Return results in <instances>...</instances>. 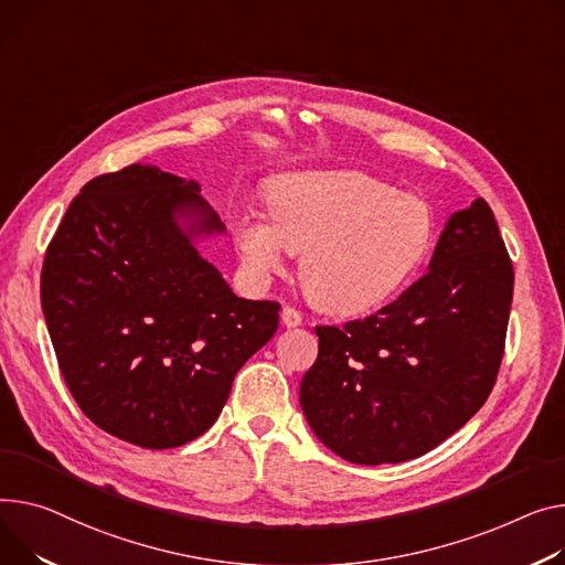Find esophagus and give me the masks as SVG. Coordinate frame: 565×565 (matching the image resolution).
I'll return each instance as SVG.
<instances>
[{
    "instance_id": "1",
    "label": "esophagus",
    "mask_w": 565,
    "mask_h": 565,
    "mask_svg": "<svg viewBox=\"0 0 565 565\" xmlns=\"http://www.w3.org/2000/svg\"><path fill=\"white\" fill-rule=\"evenodd\" d=\"M281 322H284V327H299L302 324V313H299L297 309H292V307H284L281 309Z\"/></svg>"
}]
</instances>
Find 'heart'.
Instances as JSON below:
<instances>
[{
  "mask_svg": "<svg viewBox=\"0 0 565 565\" xmlns=\"http://www.w3.org/2000/svg\"><path fill=\"white\" fill-rule=\"evenodd\" d=\"M270 220L245 209L234 238L245 266L266 277L286 249L302 252L299 275L333 313L386 305L423 268L436 236L431 206L361 172L302 170L273 179Z\"/></svg>",
  "mask_w": 565,
  "mask_h": 565,
  "instance_id": "b5f03b06",
  "label": "heart"
}]
</instances>
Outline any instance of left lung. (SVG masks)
Here are the masks:
<instances>
[{
  "mask_svg": "<svg viewBox=\"0 0 565 565\" xmlns=\"http://www.w3.org/2000/svg\"><path fill=\"white\" fill-rule=\"evenodd\" d=\"M513 299V266L481 198L447 217L429 270L395 302L316 327L299 404L318 440L350 463L423 457L491 395Z\"/></svg>",
  "mask_w": 565,
  "mask_h": 565,
  "instance_id": "left-lung-1",
  "label": "left lung"
}]
</instances>
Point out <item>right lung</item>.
Segmentation results:
<instances>
[{
	"label": "right lung",
	"instance_id": "right-lung-1",
	"mask_svg": "<svg viewBox=\"0 0 565 565\" xmlns=\"http://www.w3.org/2000/svg\"><path fill=\"white\" fill-rule=\"evenodd\" d=\"M224 224L200 183L147 163L88 181L47 247L41 302L63 380L106 434L179 447L220 416L279 324L236 297L200 243Z\"/></svg>",
	"mask_w": 565,
	"mask_h": 565
}]
</instances>
